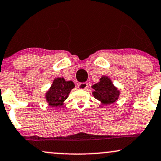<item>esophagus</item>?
<instances>
[{
  "label": "esophagus",
  "instance_id": "obj_1",
  "mask_svg": "<svg viewBox=\"0 0 161 161\" xmlns=\"http://www.w3.org/2000/svg\"><path fill=\"white\" fill-rule=\"evenodd\" d=\"M78 88L79 89H86L88 88V83L86 82H81L78 85Z\"/></svg>",
  "mask_w": 161,
  "mask_h": 161
}]
</instances>
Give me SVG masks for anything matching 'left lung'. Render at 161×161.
<instances>
[{
    "label": "left lung",
    "mask_w": 161,
    "mask_h": 161,
    "mask_svg": "<svg viewBox=\"0 0 161 161\" xmlns=\"http://www.w3.org/2000/svg\"><path fill=\"white\" fill-rule=\"evenodd\" d=\"M95 91L92 92L95 98L98 100L102 104H112L119 98L120 92L114 86L108 76L103 75L100 82L92 86Z\"/></svg>",
    "instance_id": "1"
}]
</instances>
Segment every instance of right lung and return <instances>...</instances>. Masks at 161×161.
<instances>
[{
	"label": "right lung",
	"mask_w": 161,
	"mask_h": 161,
	"mask_svg": "<svg viewBox=\"0 0 161 161\" xmlns=\"http://www.w3.org/2000/svg\"><path fill=\"white\" fill-rule=\"evenodd\" d=\"M74 87V83L72 81H66L63 77L56 78L53 81L48 91L46 92V101L49 106L53 108L62 106Z\"/></svg>",
	"instance_id": "1"
}]
</instances>
